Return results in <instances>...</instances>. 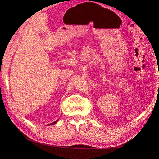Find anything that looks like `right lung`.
I'll return each instance as SVG.
<instances>
[{
  "mask_svg": "<svg viewBox=\"0 0 159 159\" xmlns=\"http://www.w3.org/2000/svg\"><path fill=\"white\" fill-rule=\"evenodd\" d=\"M57 121H55V122H54V123H51V125H52V124H55V123L56 122H57Z\"/></svg>",
  "mask_w": 159,
  "mask_h": 159,
  "instance_id": "1",
  "label": "right lung"
}]
</instances>
